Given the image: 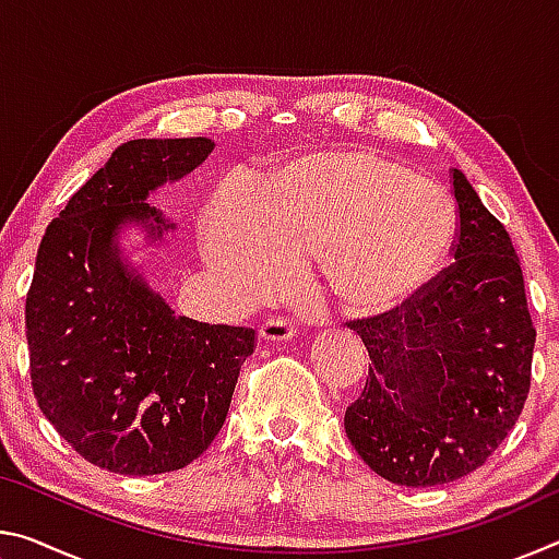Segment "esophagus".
Returning a JSON list of instances; mask_svg holds the SVG:
<instances>
[{"mask_svg": "<svg viewBox=\"0 0 559 559\" xmlns=\"http://www.w3.org/2000/svg\"><path fill=\"white\" fill-rule=\"evenodd\" d=\"M296 333V325L286 318H269L266 323L259 328V337L263 343H286Z\"/></svg>", "mask_w": 559, "mask_h": 559, "instance_id": "1", "label": "esophagus"}]
</instances>
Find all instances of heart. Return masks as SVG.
Instances as JSON below:
<instances>
[{
	"label": "heart",
	"instance_id": "1",
	"mask_svg": "<svg viewBox=\"0 0 559 559\" xmlns=\"http://www.w3.org/2000/svg\"><path fill=\"white\" fill-rule=\"evenodd\" d=\"M439 185L377 150L293 159L257 187L226 182L204 214L206 259L246 298L286 286L316 259L340 306L380 313L439 276L456 243Z\"/></svg>",
	"mask_w": 559,
	"mask_h": 559
}]
</instances>
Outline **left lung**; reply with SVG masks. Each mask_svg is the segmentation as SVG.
Masks as SVG:
<instances>
[{"label":"left lung","mask_w":559,"mask_h":559,"mask_svg":"<svg viewBox=\"0 0 559 559\" xmlns=\"http://www.w3.org/2000/svg\"><path fill=\"white\" fill-rule=\"evenodd\" d=\"M453 197L451 266L404 308L349 325L372 365L345 433L396 486L451 484L484 466L530 390L535 328L513 241L461 169Z\"/></svg>","instance_id":"1"}]
</instances>
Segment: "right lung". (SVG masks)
Here are the masks:
<instances>
[{
    "mask_svg": "<svg viewBox=\"0 0 559 559\" xmlns=\"http://www.w3.org/2000/svg\"><path fill=\"white\" fill-rule=\"evenodd\" d=\"M210 138H143L116 147L46 229L26 296L32 386L53 429L122 476L185 468L229 414L253 330L175 316L135 253L177 224L150 194L194 173ZM130 233L144 241L126 245Z\"/></svg>",
    "mask_w": 559,
    "mask_h": 559,
    "instance_id": "add662e5",
    "label": "right lung"
}]
</instances>
